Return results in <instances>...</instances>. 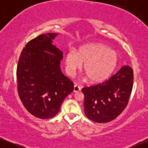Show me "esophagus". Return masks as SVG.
<instances>
[{
    "mask_svg": "<svg viewBox=\"0 0 148 148\" xmlns=\"http://www.w3.org/2000/svg\"><path fill=\"white\" fill-rule=\"evenodd\" d=\"M80 90H81V88H80V86H78L77 84L74 85V92H79Z\"/></svg>",
    "mask_w": 148,
    "mask_h": 148,
    "instance_id": "esophagus-1",
    "label": "esophagus"
}]
</instances>
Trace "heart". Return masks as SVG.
Masks as SVG:
<instances>
[{
  "instance_id": "obj_1",
  "label": "heart",
  "mask_w": 148,
  "mask_h": 148,
  "mask_svg": "<svg viewBox=\"0 0 148 148\" xmlns=\"http://www.w3.org/2000/svg\"><path fill=\"white\" fill-rule=\"evenodd\" d=\"M118 63V53L102 44L84 45L76 53L69 51L65 57V69L69 76H74L84 64L85 74L93 84L102 82L109 78Z\"/></svg>"
}]
</instances>
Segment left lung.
I'll use <instances>...</instances> for the list:
<instances>
[{
    "label": "left lung",
    "mask_w": 148,
    "mask_h": 148,
    "mask_svg": "<svg viewBox=\"0 0 148 148\" xmlns=\"http://www.w3.org/2000/svg\"><path fill=\"white\" fill-rule=\"evenodd\" d=\"M133 82V69L124 66L106 81L83 88L86 117L98 123L116 118L128 104Z\"/></svg>",
    "instance_id": "left-lung-1"
}]
</instances>
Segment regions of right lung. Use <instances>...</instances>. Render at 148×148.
<instances>
[{"mask_svg":"<svg viewBox=\"0 0 148 148\" xmlns=\"http://www.w3.org/2000/svg\"><path fill=\"white\" fill-rule=\"evenodd\" d=\"M56 33L42 34L26 44L16 67L17 90L26 110L41 119L58 114L74 84L62 74V52L52 44Z\"/></svg>","mask_w":148,"mask_h":148,"instance_id":"right-lung-1","label":"right lung"}]
</instances>
